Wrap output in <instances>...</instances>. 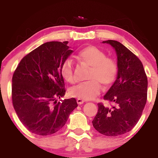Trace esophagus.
I'll use <instances>...</instances> for the list:
<instances>
[{"instance_id":"obj_1","label":"esophagus","mask_w":158,"mask_h":158,"mask_svg":"<svg viewBox=\"0 0 158 158\" xmlns=\"http://www.w3.org/2000/svg\"><path fill=\"white\" fill-rule=\"evenodd\" d=\"M84 102V101L83 100H82V99H77V103L78 104H82Z\"/></svg>"}]
</instances>
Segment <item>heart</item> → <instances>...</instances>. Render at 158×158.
<instances>
[{"label":"heart","instance_id":"b5f03b06","mask_svg":"<svg viewBox=\"0 0 158 158\" xmlns=\"http://www.w3.org/2000/svg\"><path fill=\"white\" fill-rule=\"evenodd\" d=\"M79 60L90 67L87 79L89 81L72 88L69 94L70 97L82 100H92L101 94L102 85L108 89L116 81L118 65L113 59L106 56L104 52L96 46L85 47L79 54ZM61 77L67 83L76 82L74 66L70 59H67L60 68Z\"/></svg>","mask_w":158,"mask_h":158}]
</instances>
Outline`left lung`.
Wrapping results in <instances>:
<instances>
[{"label":"left lung","instance_id":"8db88e82","mask_svg":"<svg viewBox=\"0 0 158 158\" xmlns=\"http://www.w3.org/2000/svg\"><path fill=\"white\" fill-rule=\"evenodd\" d=\"M115 49L118 77L104 97L111 107L98 103L99 110L92 123L100 134L118 136L130 131L142 116L147 99V77L142 61L120 42L103 41Z\"/></svg>","mask_w":158,"mask_h":158}]
</instances>
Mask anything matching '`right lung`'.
Wrapping results in <instances>:
<instances>
[{
  "label": "right lung",
  "mask_w": 158,
  "mask_h": 158,
  "mask_svg": "<svg viewBox=\"0 0 158 158\" xmlns=\"http://www.w3.org/2000/svg\"><path fill=\"white\" fill-rule=\"evenodd\" d=\"M67 44L45 43L24 56L14 73L12 104L20 121L32 134L57 132L77 106L75 98L56 101L66 92L60 68L73 52Z\"/></svg>",
  "instance_id": "add662e5"
}]
</instances>
